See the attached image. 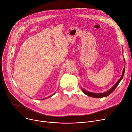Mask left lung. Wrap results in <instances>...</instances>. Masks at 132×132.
Instances as JSON below:
<instances>
[{"label": "left lung", "mask_w": 132, "mask_h": 132, "mask_svg": "<svg viewBox=\"0 0 132 132\" xmlns=\"http://www.w3.org/2000/svg\"><path fill=\"white\" fill-rule=\"evenodd\" d=\"M124 61H125V59H124ZM125 67L123 68V70L122 73V75H121V78H120V79L117 81V82L116 83V84L111 88L110 90H109L108 92H106L103 93H91V92L86 91V90H85L83 88H82V91L83 92V93H84L85 94H86V95H88L89 96L92 97H94V98H102V97H107L108 96L110 95L111 94L114 90L116 89V88H117V87L118 86V85H119L120 82L121 81V80L123 78V75H124V73H125Z\"/></svg>", "instance_id": "8db88e82"}]
</instances>
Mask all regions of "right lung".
<instances>
[{
    "mask_svg": "<svg viewBox=\"0 0 132 132\" xmlns=\"http://www.w3.org/2000/svg\"><path fill=\"white\" fill-rule=\"evenodd\" d=\"M54 94H55V93H54V94H52V95H51V96H49V97H51V96H53V95H54ZM48 98V97H46V98H43V100H44V99H46V98ZM42 100H43V99H42Z\"/></svg>",
    "mask_w": 132,
    "mask_h": 132,
    "instance_id": "right-lung-1",
    "label": "right lung"
}]
</instances>
